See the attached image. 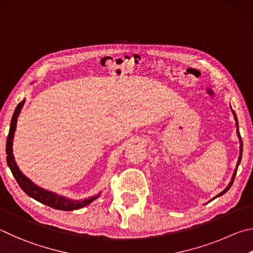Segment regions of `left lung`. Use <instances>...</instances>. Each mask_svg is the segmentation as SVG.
<instances>
[{
    "label": "left lung",
    "mask_w": 253,
    "mask_h": 253,
    "mask_svg": "<svg viewBox=\"0 0 253 253\" xmlns=\"http://www.w3.org/2000/svg\"><path fill=\"white\" fill-rule=\"evenodd\" d=\"M232 113H233V115H234V120H236V126H237V127H238V135H239V139H240V142H241V147H240V157H239V161H238V166H237V169H236V171H234V173H233V176H232V180H231V182H230V184L228 185L227 187V189H224L222 192H221L220 194H218V196H216L215 198H218V197H220V196H222V194H224L225 192L228 191V190L231 188V185H232V183H233V180H234V176H236V174H237V170H238V167H239V165H240V161H241V158H242V141H241V136H240V133H239V123H238V119H237V115H236V112H234V111L232 110Z\"/></svg>",
    "instance_id": "left-lung-1"
}]
</instances>
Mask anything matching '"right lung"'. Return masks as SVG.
<instances>
[{"instance_id": "add662e5", "label": "right lung", "mask_w": 253, "mask_h": 253, "mask_svg": "<svg viewBox=\"0 0 253 253\" xmlns=\"http://www.w3.org/2000/svg\"><path fill=\"white\" fill-rule=\"evenodd\" d=\"M24 102H25L24 100L20 102L16 106L14 113H13L11 124H10V131H8V135L6 140L7 166L11 169L12 174L14 175L16 182L19 183L21 189L23 190L29 197L33 198L34 200L43 203V205L53 208V209L62 210V211H71V210H77V209H80V208L87 206L88 203H91L93 200H95V199L99 197V194H97V196L85 199V200H82V201L70 200V199L56 196V194H54L53 192L46 191V190L39 188L38 185H35L33 182H31V181L19 170V168H17L16 163L14 161V157H13V153H12V145H13V136H14V132L16 129L17 117H19V114L21 112V109L23 108Z\"/></svg>"}]
</instances>
